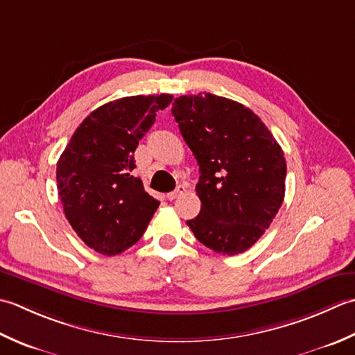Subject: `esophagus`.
Segmentation results:
<instances>
[{"instance_id": "esophagus-1", "label": "esophagus", "mask_w": 355, "mask_h": 355, "mask_svg": "<svg viewBox=\"0 0 355 355\" xmlns=\"http://www.w3.org/2000/svg\"><path fill=\"white\" fill-rule=\"evenodd\" d=\"M187 191V187L185 185H179L175 191H171V193H168L167 194V199L168 200H175V199H178L180 194H184Z\"/></svg>"}]
</instances>
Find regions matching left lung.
<instances>
[{
  "mask_svg": "<svg viewBox=\"0 0 355 355\" xmlns=\"http://www.w3.org/2000/svg\"><path fill=\"white\" fill-rule=\"evenodd\" d=\"M171 113L200 171V213L187 225L220 254L247 251L284 202V151L257 114L236 101L185 95L175 99Z\"/></svg>",
  "mask_w": 355,
  "mask_h": 355,
  "instance_id": "obj_1",
  "label": "left lung"
}]
</instances>
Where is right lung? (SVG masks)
<instances>
[{"mask_svg": "<svg viewBox=\"0 0 355 355\" xmlns=\"http://www.w3.org/2000/svg\"><path fill=\"white\" fill-rule=\"evenodd\" d=\"M167 93L127 96L87 116L56 164L58 194L64 214L81 241L105 256H116L142 237L159 207L132 175L135 150Z\"/></svg>", "mask_w": 355, "mask_h": 355, "instance_id": "obj_1", "label": "right lung"}]
</instances>
